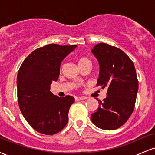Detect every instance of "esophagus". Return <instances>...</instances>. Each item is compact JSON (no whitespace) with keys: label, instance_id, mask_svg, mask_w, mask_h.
Returning a JSON list of instances; mask_svg holds the SVG:
<instances>
[{"label":"esophagus","instance_id":"1","mask_svg":"<svg viewBox=\"0 0 155 155\" xmlns=\"http://www.w3.org/2000/svg\"><path fill=\"white\" fill-rule=\"evenodd\" d=\"M86 97H75V100L77 101H81V100H85Z\"/></svg>","mask_w":155,"mask_h":155}]
</instances>
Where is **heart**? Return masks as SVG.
Segmentation results:
<instances>
[{
  "mask_svg": "<svg viewBox=\"0 0 155 155\" xmlns=\"http://www.w3.org/2000/svg\"><path fill=\"white\" fill-rule=\"evenodd\" d=\"M77 63L79 66H81V65H82L85 63H90V60L87 58H86V57H80V58L77 59Z\"/></svg>",
  "mask_w": 155,
  "mask_h": 155,
  "instance_id": "obj_1",
  "label": "heart"
}]
</instances>
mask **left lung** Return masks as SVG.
<instances>
[{
	"label": "left lung",
	"mask_w": 155,
	"mask_h": 155,
	"mask_svg": "<svg viewBox=\"0 0 155 155\" xmlns=\"http://www.w3.org/2000/svg\"><path fill=\"white\" fill-rule=\"evenodd\" d=\"M100 65L97 86L108 88L106 97L97 100V111L91 121L106 130L117 129L127 122L136 104L138 81L132 60L123 51L105 43L97 44L92 49Z\"/></svg>",
	"instance_id": "obj_1"
}]
</instances>
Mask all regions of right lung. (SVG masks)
I'll return each mask as SVG.
<instances>
[{
    "instance_id": "add662e5",
    "label": "right lung",
    "mask_w": 155,
    "mask_h": 155,
    "mask_svg": "<svg viewBox=\"0 0 155 155\" xmlns=\"http://www.w3.org/2000/svg\"><path fill=\"white\" fill-rule=\"evenodd\" d=\"M76 47L51 44L38 48L27 57L18 71L17 97L20 111L30 125L42 134L58 133L68 122L74 97L54 95L50 85L59 78L61 62Z\"/></svg>"
}]
</instances>
